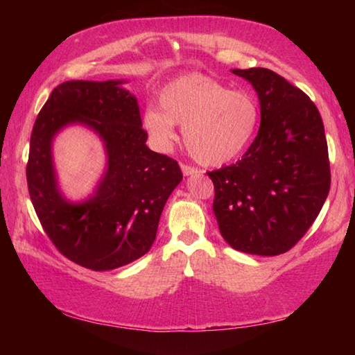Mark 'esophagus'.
Listing matches in <instances>:
<instances>
[{"mask_svg": "<svg viewBox=\"0 0 355 355\" xmlns=\"http://www.w3.org/2000/svg\"><path fill=\"white\" fill-rule=\"evenodd\" d=\"M182 171H183V173L186 177H189V175H196V173H199V171L196 169V167H192V166H186V164H182Z\"/></svg>", "mask_w": 355, "mask_h": 355, "instance_id": "34e87169", "label": "esophagus"}]
</instances>
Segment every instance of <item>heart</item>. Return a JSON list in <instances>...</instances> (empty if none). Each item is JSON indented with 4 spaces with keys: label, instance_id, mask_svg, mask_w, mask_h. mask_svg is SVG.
<instances>
[{
    "label": "heart",
    "instance_id": "b5f03b06",
    "mask_svg": "<svg viewBox=\"0 0 355 355\" xmlns=\"http://www.w3.org/2000/svg\"><path fill=\"white\" fill-rule=\"evenodd\" d=\"M158 107L144 112L142 125L156 147L169 150L177 141L175 125L192 158L220 166L248 147L260 120L254 94L230 91L209 76L184 75L161 89Z\"/></svg>",
    "mask_w": 355,
    "mask_h": 355
}]
</instances>
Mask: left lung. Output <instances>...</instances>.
Returning a JSON list of instances; mask_svg holds the SVG:
<instances>
[{
	"mask_svg": "<svg viewBox=\"0 0 355 355\" xmlns=\"http://www.w3.org/2000/svg\"><path fill=\"white\" fill-rule=\"evenodd\" d=\"M252 84L261 122L236 164L208 172L222 238L244 254L290 250L320 214L330 189L327 141L307 95L268 69H233Z\"/></svg>",
	"mask_w": 355,
	"mask_h": 355,
	"instance_id": "8db88e82",
	"label": "left lung"
}]
</instances>
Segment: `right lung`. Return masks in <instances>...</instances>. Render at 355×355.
I'll list each match as a JSON object with an SVG mask.
<instances>
[{"instance_id":"right-lung-1","label":"right lung","mask_w":355,"mask_h":355,"mask_svg":"<svg viewBox=\"0 0 355 355\" xmlns=\"http://www.w3.org/2000/svg\"><path fill=\"white\" fill-rule=\"evenodd\" d=\"M125 80L65 81L35 119L26 180L42 227L58 250L92 271H110L146 255L172 191L183 180L177 161L147 147L139 105ZM81 124L104 144L105 171L84 201L58 188L52 142Z\"/></svg>"}]
</instances>
